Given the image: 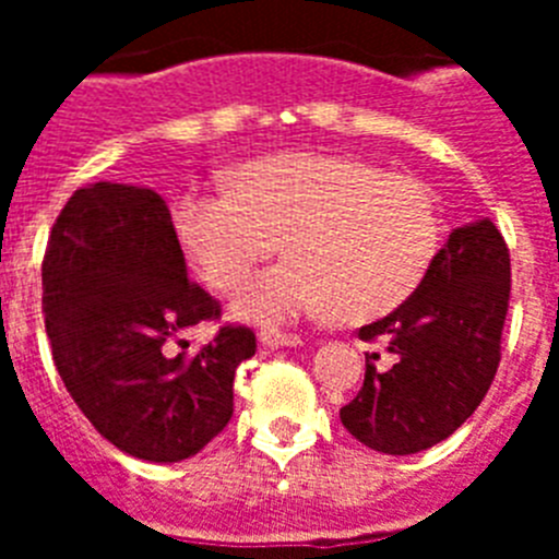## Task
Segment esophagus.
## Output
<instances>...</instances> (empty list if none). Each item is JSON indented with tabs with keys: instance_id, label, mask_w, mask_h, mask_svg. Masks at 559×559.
Instances as JSON below:
<instances>
[{
	"instance_id": "34e87169",
	"label": "esophagus",
	"mask_w": 559,
	"mask_h": 559,
	"mask_svg": "<svg viewBox=\"0 0 559 559\" xmlns=\"http://www.w3.org/2000/svg\"><path fill=\"white\" fill-rule=\"evenodd\" d=\"M260 344H263L265 349H280V347H299L302 344V338L294 333H276V330H260Z\"/></svg>"
}]
</instances>
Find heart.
Wrapping results in <instances>:
<instances>
[{"mask_svg": "<svg viewBox=\"0 0 559 559\" xmlns=\"http://www.w3.org/2000/svg\"><path fill=\"white\" fill-rule=\"evenodd\" d=\"M173 229L192 269L229 294L283 240L285 263L231 302L251 324L330 313L360 324L412 299L442 243L433 192L412 176L335 153H276L229 173V192H185Z\"/></svg>", "mask_w": 559, "mask_h": 559, "instance_id": "b5f03b06", "label": "heart"}]
</instances>
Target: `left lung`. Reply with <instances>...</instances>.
Segmentation results:
<instances>
[{"mask_svg":"<svg viewBox=\"0 0 559 559\" xmlns=\"http://www.w3.org/2000/svg\"><path fill=\"white\" fill-rule=\"evenodd\" d=\"M510 308V251L490 218L448 235L412 299L360 328L394 355L380 369L367 353L364 386L341 408L358 442L386 456L428 451L471 417L501 360V330Z\"/></svg>","mask_w":559,"mask_h":559,"instance_id":"1","label":"left lung"}]
</instances>
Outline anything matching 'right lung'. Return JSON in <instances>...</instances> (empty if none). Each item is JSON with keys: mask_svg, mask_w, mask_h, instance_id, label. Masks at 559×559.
Returning a JSON list of instances; mask_svg holds the SVG:
<instances>
[{"mask_svg": "<svg viewBox=\"0 0 559 559\" xmlns=\"http://www.w3.org/2000/svg\"><path fill=\"white\" fill-rule=\"evenodd\" d=\"M41 285L58 374L114 448L173 464L224 431L235 372L257 341L249 328H221L185 353V330L218 319L221 308L187 280L159 192L114 181L72 192L49 235Z\"/></svg>", "mask_w": 559, "mask_h": 559, "instance_id": "right-lung-1", "label": "right lung"}]
</instances>
